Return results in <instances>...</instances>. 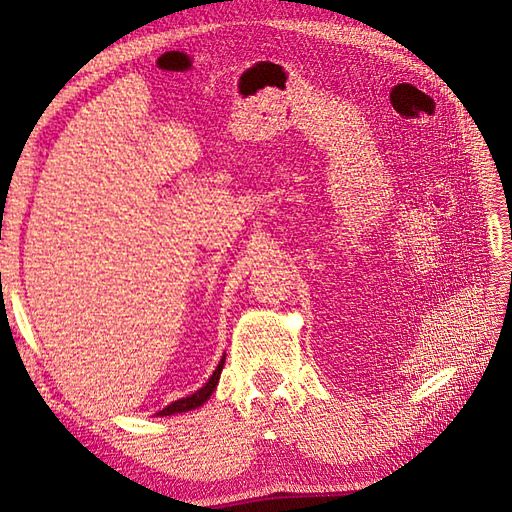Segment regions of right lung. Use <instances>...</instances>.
Segmentation results:
<instances>
[{
	"mask_svg": "<svg viewBox=\"0 0 512 512\" xmlns=\"http://www.w3.org/2000/svg\"><path fill=\"white\" fill-rule=\"evenodd\" d=\"M221 369H224V358H221V362L215 369V374L210 376V380L206 385H203L201 389H197L192 396H185V398H179V401L170 403L167 407H163V410L159 412L161 416H170V414H179V412H188V410H194V407H199L208 401V398L212 396V392H215V387L219 383V376H221Z\"/></svg>",
	"mask_w": 512,
	"mask_h": 512,
	"instance_id": "1",
	"label": "right lung"
}]
</instances>
